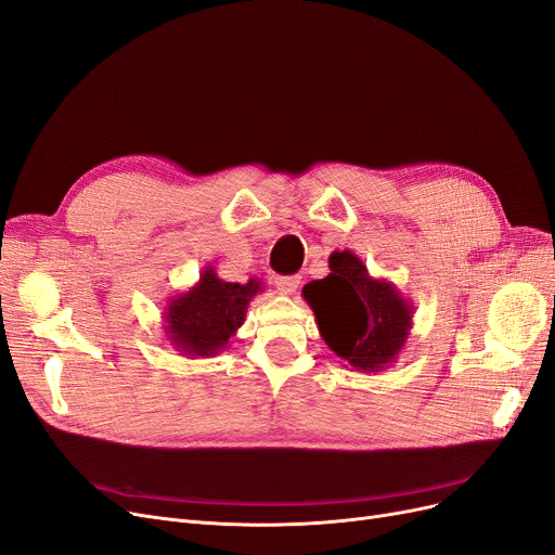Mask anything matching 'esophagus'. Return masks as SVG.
<instances>
[{
  "label": "esophagus",
  "instance_id": "1",
  "mask_svg": "<svg viewBox=\"0 0 555 555\" xmlns=\"http://www.w3.org/2000/svg\"><path fill=\"white\" fill-rule=\"evenodd\" d=\"M274 283H276V287H279V293H283V295H295L299 283H301V276H276Z\"/></svg>",
  "mask_w": 555,
  "mask_h": 555
}]
</instances>
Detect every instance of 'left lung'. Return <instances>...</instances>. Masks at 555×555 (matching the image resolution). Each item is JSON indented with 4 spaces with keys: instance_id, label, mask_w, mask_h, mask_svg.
Wrapping results in <instances>:
<instances>
[{
    "instance_id": "left-lung-1",
    "label": "left lung",
    "mask_w": 555,
    "mask_h": 555,
    "mask_svg": "<svg viewBox=\"0 0 555 555\" xmlns=\"http://www.w3.org/2000/svg\"><path fill=\"white\" fill-rule=\"evenodd\" d=\"M331 274L304 285V299L335 356L356 372H383L403 351L413 304L388 279H374L353 251L328 256Z\"/></svg>"
}]
</instances>
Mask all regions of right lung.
<instances>
[{
    "instance_id": "obj_1",
    "label": "right lung",
    "mask_w": 555,
    "mask_h": 555,
    "mask_svg": "<svg viewBox=\"0 0 555 555\" xmlns=\"http://www.w3.org/2000/svg\"><path fill=\"white\" fill-rule=\"evenodd\" d=\"M262 293V283H229L206 264L199 281L165 306L163 333L188 358L218 356L235 331L245 324L249 301Z\"/></svg>"
}]
</instances>
